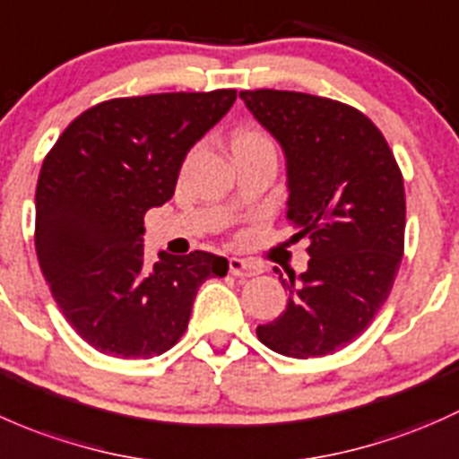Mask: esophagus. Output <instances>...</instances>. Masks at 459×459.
Returning a JSON list of instances; mask_svg holds the SVG:
<instances>
[{"label":"esophagus","mask_w":459,"mask_h":459,"mask_svg":"<svg viewBox=\"0 0 459 459\" xmlns=\"http://www.w3.org/2000/svg\"><path fill=\"white\" fill-rule=\"evenodd\" d=\"M263 269L258 267L256 263H249L245 261V258H236L231 256L230 258V273L236 278H249V276H256V273H261Z\"/></svg>","instance_id":"1"}]
</instances>
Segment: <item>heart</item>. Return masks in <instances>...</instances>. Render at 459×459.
Instances as JSON below:
<instances>
[{
    "instance_id": "1",
    "label": "heart",
    "mask_w": 459,
    "mask_h": 459,
    "mask_svg": "<svg viewBox=\"0 0 459 459\" xmlns=\"http://www.w3.org/2000/svg\"><path fill=\"white\" fill-rule=\"evenodd\" d=\"M234 143H269L267 136L256 130H243L234 136Z\"/></svg>"
}]
</instances>
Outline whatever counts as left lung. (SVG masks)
Wrapping results in <instances>:
<instances>
[{
    "mask_svg": "<svg viewBox=\"0 0 459 459\" xmlns=\"http://www.w3.org/2000/svg\"><path fill=\"white\" fill-rule=\"evenodd\" d=\"M240 99L285 152L287 219L311 256L299 276L281 273L290 300L256 335L282 356H327L389 299L404 249L403 174L382 132L347 103L290 90Z\"/></svg>",
    "mask_w": 459,
    "mask_h": 459,
    "instance_id": "obj_1",
    "label": "left lung"
}]
</instances>
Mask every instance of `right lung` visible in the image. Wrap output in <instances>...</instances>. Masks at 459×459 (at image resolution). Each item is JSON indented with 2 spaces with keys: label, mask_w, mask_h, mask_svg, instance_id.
I'll return each mask as SVG.
<instances>
[{
  "label": "right lung",
  "mask_w": 459,
  "mask_h": 459,
  "mask_svg": "<svg viewBox=\"0 0 459 459\" xmlns=\"http://www.w3.org/2000/svg\"><path fill=\"white\" fill-rule=\"evenodd\" d=\"M236 90L110 99L79 115L41 165L35 247L53 299L97 351L152 358L187 329L196 291L225 276L210 252L143 261V216L169 201L192 145Z\"/></svg>",
  "instance_id": "obj_1"
}]
</instances>
